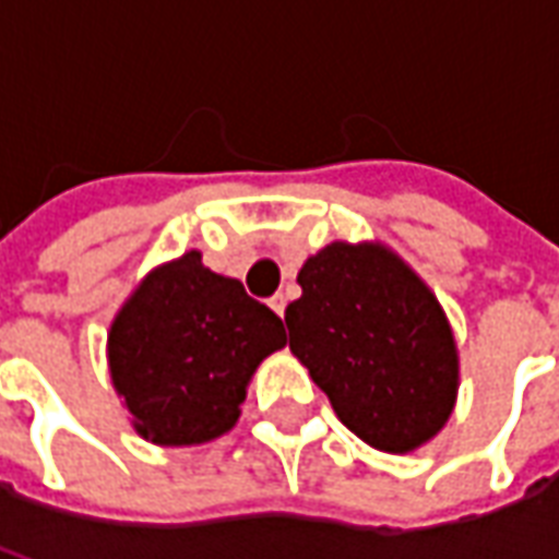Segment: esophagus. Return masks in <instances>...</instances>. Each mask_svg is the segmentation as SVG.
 <instances>
[{"label":"esophagus","mask_w":559,"mask_h":559,"mask_svg":"<svg viewBox=\"0 0 559 559\" xmlns=\"http://www.w3.org/2000/svg\"><path fill=\"white\" fill-rule=\"evenodd\" d=\"M269 308H272V311H275V314L278 317H284V308H287V299H284V296H272V299H269Z\"/></svg>","instance_id":"34e87169"}]
</instances>
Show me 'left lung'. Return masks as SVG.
<instances>
[{
  "label": "left lung",
  "instance_id": "8db88e82",
  "mask_svg": "<svg viewBox=\"0 0 559 559\" xmlns=\"http://www.w3.org/2000/svg\"><path fill=\"white\" fill-rule=\"evenodd\" d=\"M290 350L338 419L383 452L440 431L457 392L452 329L433 293L380 245L332 242L299 272Z\"/></svg>",
  "mask_w": 559,
  "mask_h": 559
}]
</instances>
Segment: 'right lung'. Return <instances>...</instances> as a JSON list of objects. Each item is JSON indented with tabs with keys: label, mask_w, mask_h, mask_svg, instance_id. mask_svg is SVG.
<instances>
[{
	"label": "right lung",
	"mask_w": 559,
	"mask_h": 559,
	"mask_svg": "<svg viewBox=\"0 0 559 559\" xmlns=\"http://www.w3.org/2000/svg\"><path fill=\"white\" fill-rule=\"evenodd\" d=\"M284 323L236 278L188 251L155 269L110 329V374L146 440L194 445L230 431L254 368Z\"/></svg>",
	"instance_id": "right-lung-1"
}]
</instances>
